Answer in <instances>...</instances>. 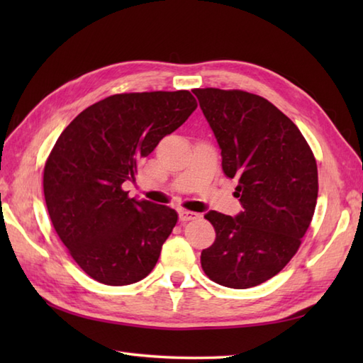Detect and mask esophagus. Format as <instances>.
<instances>
[{
	"instance_id": "34e87169",
	"label": "esophagus",
	"mask_w": 363,
	"mask_h": 363,
	"mask_svg": "<svg viewBox=\"0 0 363 363\" xmlns=\"http://www.w3.org/2000/svg\"><path fill=\"white\" fill-rule=\"evenodd\" d=\"M201 215L196 213V212H190V211H181L179 212V220L182 223H187V221H191V220H198Z\"/></svg>"
}]
</instances>
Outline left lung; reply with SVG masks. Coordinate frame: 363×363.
Instances as JSON below:
<instances>
[{
	"mask_svg": "<svg viewBox=\"0 0 363 363\" xmlns=\"http://www.w3.org/2000/svg\"><path fill=\"white\" fill-rule=\"evenodd\" d=\"M221 150V167L237 177L235 217L211 211L217 238L201 252L213 282L250 289L295 256L315 212L318 169L295 123L265 98L242 90L195 89Z\"/></svg>",
	"mask_w": 363,
	"mask_h": 363,
	"instance_id": "obj_1",
	"label": "left lung"
}]
</instances>
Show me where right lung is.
<instances>
[{
    "instance_id": "add662e5",
    "label": "right lung",
    "mask_w": 363,
    "mask_h": 363,
    "mask_svg": "<svg viewBox=\"0 0 363 363\" xmlns=\"http://www.w3.org/2000/svg\"><path fill=\"white\" fill-rule=\"evenodd\" d=\"M187 90L107 96L57 138L43 169L54 229L84 272L106 285L138 282L177 223L164 204L129 198L137 164L196 109Z\"/></svg>"
}]
</instances>
